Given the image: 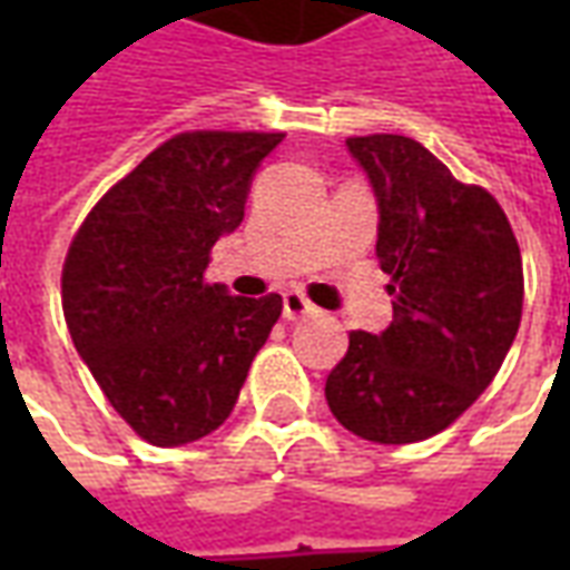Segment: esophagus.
I'll return each instance as SVG.
<instances>
[{
    "mask_svg": "<svg viewBox=\"0 0 570 570\" xmlns=\"http://www.w3.org/2000/svg\"><path fill=\"white\" fill-rule=\"evenodd\" d=\"M311 314H317L314 302H311L305 293H298V289H286L284 293V317L286 321H302V317H311Z\"/></svg>",
    "mask_w": 570,
    "mask_h": 570,
    "instance_id": "esophagus-1",
    "label": "esophagus"
}]
</instances>
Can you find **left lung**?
<instances>
[{"instance_id": "8db88e82", "label": "left lung", "mask_w": 570, "mask_h": 570, "mask_svg": "<svg viewBox=\"0 0 570 570\" xmlns=\"http://www.w3.org/2000/svg\"><path fill=\"white\" fill-rule=\"evenodd\" d=\"M379 198L375 256L394 323L354 330L326 403L360 440L406 445L464 415L494 382L522 321V253L491 191L461 183L412 137H347Z\"/></svg>"}]
</instances>
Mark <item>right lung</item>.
Here are the masks:
<instances>
[{
    "label": "right lung",
    "mask_w": 570,
    "mask_h": 570,
    "mask_svg": "<svg viewBox=\"0 0 570 570\" xmlns=\"http://www.w3.org/2000/svg\"><path fill=\"white\" fill-rule=\"evenodd\" d=\"M284 134L186 130L97 200L72 237L60 296L72 345L151 445L219 428L284 298L207 284L213 244L244 219L249 183Z\"/></svg>",
    "instance_id": "add662e5"
}]
</instances>
